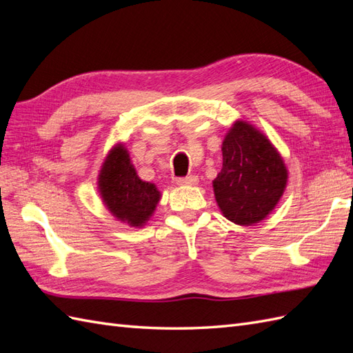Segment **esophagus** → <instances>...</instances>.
Listing matches in <instances>:
<instances>
[{
  "mask_svg": "<svg viewBox=\"0 0 353 353\" xmlns=\"http://www.w3.org/2000/svg\"><path fill=\"white\" fill-rule=\"evenodd\" d=\"M175 181L178 185H196L199 183V178L196 175H188V176H179Z\"/></svg>",
  "mask_w": 353,
  "mask_h": 353,
  "instance_id": "1",
  "label": "esophagus"
}]
</instances>
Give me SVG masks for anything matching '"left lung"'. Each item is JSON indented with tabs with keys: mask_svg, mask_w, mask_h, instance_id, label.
Instances as JSON below:
<instances>
[{
	"mask_svg": "<svg viewBox=\"0 0 353 353\" xmlns=\"http://www.w3.org/2000/svg\"><path fill=\"white\" fill-rule=\"evenodd\" d=\"M287 169L268 138L248 122H236L222 143V169L213 179L223 216L237 225L266 218L284 193Z\"/></svg>",
	"mask_w": 353,
	"mask_h": 353,
	"instance_id": "8db88e82",
	"label": "left lung"
}]
</instances>
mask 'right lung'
<instances>
[{
    "label": "right lung",
    "mask_w": 353,
    "mask_h": 353,
    "mask_svg": "<svg viewBox=\"0 0 353 353\" xmlns=\"http://www.w3.org/2000/svg\"><path fill=\"white\" fill-rule=\"evenodd\" d=\"M99 187L113 216L128 222L131 227H141L148 221L160 200L154 184L138 178L130 154L122 145L114 147L105 159Z\"/></svg>",
    "instance_id": "obj_1"
}]
</instances>
